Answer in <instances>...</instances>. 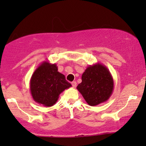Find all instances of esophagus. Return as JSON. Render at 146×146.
Masks as SVG:
<instances>
[{"label": "esophagus", "mask_w": 146, "mask_h": 146, "mask_svg": "<svg viewBox=\"0 0 146 146\" xmlns=\"http://www.w3.org/2000/svg\"><path fill=\"white\" fill-rule=\"evenodd\" d=\"M71 84H72V86H73V88H75V87L77 86V83H76V82H73L71 83Z\"/></svg>", "instance_id": "esophagus-1"}]
</instances>
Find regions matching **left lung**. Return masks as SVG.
I'll return each mask as SVG.
<instances>
[{
	"label": "left lung",
	"mask_w": 146,
	"mask_h": 146,
	"mask_svg": "<svg viewBox=\"0 0 146 146\" xmlns=\"http://www.w3.org/2000/svg\"><path fill=\"white\" fill-rule=\"evenodd\" d=\"M77 89L88 105L94 106L106 102L114 89L111 73L100 63L90 65L82 75V82Z\"/></svg>",
	"instance_id": "obj_1"
}]
</instances>
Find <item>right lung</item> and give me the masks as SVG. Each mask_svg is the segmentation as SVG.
Returning a JSON list of instances; mask_svg holds the SVG:
<instances>
[{"mask_svg": "<svg viewBox=\"0 0 146 146\" xmlns=\"http://www.w3.org/2000/svg\"><path fill=\"white\" fill-rule=\"evenodd\" d=\"M71 84L58 71L56 64L44 61L35 70L30 80V92L35 102L44 106H52L59 95Z\"/></svg>", "mask_w": 146, "mask_h": 146, "instance_id": "1", "label": "right lung"}]
</instances>
